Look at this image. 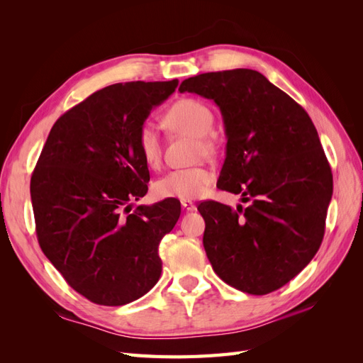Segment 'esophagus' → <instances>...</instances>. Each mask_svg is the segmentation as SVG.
<instances>
[{
	"label": "esophagus",
	"instance_id": "obj_1",
	"mask_svg": "<svg viewBox=\"0 0 363 363\" xmlns=\"http://www.w3.org/2000/svg\"><path fill=\"white\" fill-rule=\"evenodd\" d=\"M182 207L184 208V211H188V212H194L195 208H196V206L191 200H182Z\"/></svg>",
	"mask_w": 363,
	"mask_h": 363
}]
</instances>
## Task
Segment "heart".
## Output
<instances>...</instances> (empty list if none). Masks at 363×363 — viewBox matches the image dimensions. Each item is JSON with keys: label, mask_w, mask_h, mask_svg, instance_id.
<instances>
[{"label": "heart", "mask_w": 363, "mask_h": 363, "mask_svg": "<svg viewBox=\"0 0 363 363\" xmlns=\"http://www.w3.org/2000/svg\"><path fill=\"white\" fill-rule=\"evenodd\" d=\"M164 121L177 133L196 138V151L203 155H213L216 145L208 138L213 127V113L211 107L194 98H182L175 101L164 113ZM136 147L147 167L156 168L162 160V138L157 127L147 121L138 130ZM215 180V172L207 167H194L172 169L155 183L157 199L195 200L207 192Z\"/></svg>", "instance_id": "1"}]
</instances>
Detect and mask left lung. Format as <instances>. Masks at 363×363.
<instances>
[{"label":"left lung","instance_id":"8db88e82","mask_svg":"<svg viewBox=\"0 0 363 363\" xmlns=\"http://www.w3.org/2000/svg\"><path fill=\"white\" fill-rule=\"evenodd\" d=\"M180 92L219 107L225 160L218 188L242 195L233 211L204 201L203 245L218 277L251 295L291 281L320 250L333 175L311 116L265 75L252 69L206 72Z\"/></svg>","mask_w":363,"mask_h":363}]
</instances>
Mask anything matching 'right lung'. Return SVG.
Masks as SVG:
<instances>
[{"label": "right lung", "instance_id": "1", "mask_svg": "<svg viewBox=\"0 0 363 363\" xmlns=\"http://www.w3.org/2000/svg\"><path fill=\"white\" fill-rule=\"evenodd\" d=\"M179 80L107 86L52 125L33 171L36 235L69 286L101 306L145 295L162 272L159 244L180 218L175 199L138 206L150 172L136 135Z\"/></svg>", "mask_w": 363, "mask_h": 363}]
</instances>
